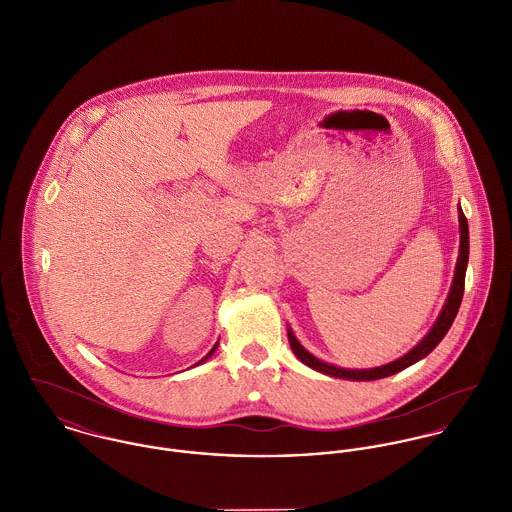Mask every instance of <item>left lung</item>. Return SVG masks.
Here are the masks:
<instances>
[{
	"mask_svg": "<svg viewBox=\"0 0 512 512\" xmlns=\"http://www.w3.org/2000/svg\"><path fill=\"white\" fill-rule=\"evenodd\" d=\"M459 211V257H457V265H455V275H453V283L449 289V295L445 299V305L441 308L437 320L433 322V326L429 328V332L409 350L408 354H404L402 358L378 366V368H366V370H350V368H340L328 362H322L320 358L312 356L307 348L299 342V338L295 336L293 328L287 326V334H289V344L291 350L295 352V356L316 372L330 376V378H342V380H354V382H372V380H380V378H388L392 374H398L402 370H406L411 364L419 362L421 358H425L447 334V330L451 328L457 310L461 307L463 301V289H465V271H467V261H469V225H467V217L463 215L461 205L457 207Z\"/></svg>",
	"mask_w": 512,
	"mask_h": 512,
	"instance_id": "1",
	"label": "left lung"
}]
</instances>
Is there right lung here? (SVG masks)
I'll use <instances>...</instances> for the list:
<instances>
[{
    "label": "right lung",
    "mask_w": 512,
    "mask_h": 512,
    "mask_svg": "<svg viewBox=\"0 0 512 512\" xmlns=\"http://www.w3.org/2000/svg\"><path fill=\"white\" fill-rule=\"evenodd\" d=\"M215 350H217V342H215V344H213V348H211V350H209V352H207V354H205L204 358H202V360H200V362H198V364H196V366H200V364H204L205 360H207V358H211V356H213V352H215Z\"/></svg>",
    "instance_id": "obj_1"
}]
</instances>
